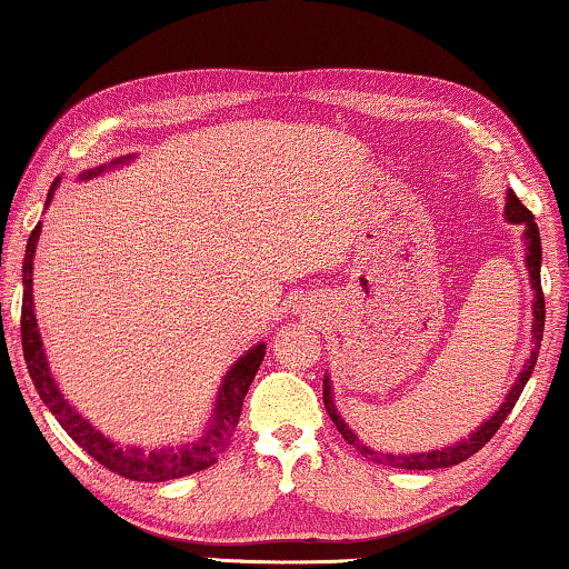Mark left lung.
I'll use <instances>...</instances> for the list:
<instances>
[{
	"mask_svg": "<svg viewBox=\"0 0 569 569\" xmlns=\"http://www.w3.org/2000/svg\"><path fill=\"white\" fill-rule=\"evenodd\" d=\"M506 219L513 224H523L527 230H523V240H527V268H529V281L533 288V325H531V335H533V347H531V358L523 370L519 372V378H516V383L511 391H508L506 401L501 403V409H498L493 417L488 421H482L478 431H472L468 439H462V442H457L452 447H442V449H431V452H411V455H391V452H376V449H370L368 445H362L358 435L347 427L345 419L339 417L337 409H335V401H332V386H329V376H325V409L329 413V419L335 421V427L339 429V435L347 439V445H352L355 449L362 457H368L372 462H380V465H391V468H401V470H437V468H452V465H460L472 457L478 449L486 447L490 442V437L496 435L498 429H501V423L506 421L508 413L519 401V396L523 391V386H527V380L531 378L533 366H537V358H539V347H541V335H545V293H541V278H539V270H541V240H539V230L537 224H533V214L531 211L523 207L516 197L513 191L506 193Z\"/></svg>",
	"mask_w": 569,
	"mask_h": 569,
	"instance_id": "left-lung-1",
	"label": "left lung"
}]
</instances>
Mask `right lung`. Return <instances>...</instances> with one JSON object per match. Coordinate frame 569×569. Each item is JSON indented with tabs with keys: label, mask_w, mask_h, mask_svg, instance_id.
<instances>
[{
	"label": "right lung",
	"mask_w": 569,
	"mask_h": 569,
	"mask_svg": "<svg viewBox=\"0 0 569 569\" xmlns=\"http://www.w3.org/2000/svg\"><path fill=\"white\" fill-rule=\"evenodd\" d=\"M130 160L132 156L114 158L109 160V166L89 168V171H83L79 178L81 181H89V178L104 173L107 168L124 166L130 163ZM58 183H61V176H58L53 186H50L46 207L50 203V199H53ZM38 237H40V222L36 224V230L30 232L28 250H24L20 329H22L24 362H28V372L32 383H36V391L42 398V403L48 406L50 413H53L58 423L66 429V435L71 437L83 452H89L97 462L104 465L107 470L122 475V478L140 480V482H163V480L183 478V475L211 468V465L219 460V455L224 452L227 445L232 442L237 421H240L242 401L250 391V383L252 378H256L262 358H266V345L260 342L258 347H252V350L248 355H242V358L230 368V372H227L222 386H219L214 413H211L209 427L197 442L183 445V447L152 449V452H142L140 447H124V449L117 447V442L107 439L101 431L91 427V423L66 401L63 393L58 391V383L53 380V376H50L48 358H46V350H42V339H40V329L36 319V303H32V258H36Z\"/></svg>",
	"instance_id": "right-lung-1"
}]
</instances>
